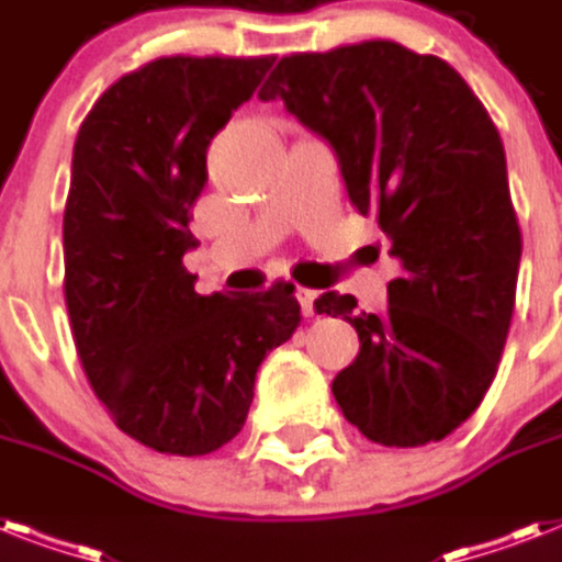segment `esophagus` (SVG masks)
Here are the masks:
<instances>
[{
    "instance_id": "obj_1",
    "label": "esophagus",
    "mask_w": 562,
    "mask_h": 562,
    "mask_svg": "<svg viewBox=\"0 0 562 562\" xmlns=\"http://www.w3.org/2000/svg\"><path fill=\"white\" fill-rule=\"evenodd\" d=\"M297 300H300V308H303V315H306V317L315 315L317 291H312V289H297Z\"/></svg>"
}]
</instances>
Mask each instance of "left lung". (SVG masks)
Segmentation results:
<instances>
[{"label": "left lung", "instance_id": "1", "mask_svg": "<svg viewBox=\"0 0 562 562\" xmlns=\"http://www.w3.org/2000/svg\"><path fill=\"white\" fill-rule=\"evenodd\" d=\"M259 99L333 145L352 206L402 268L382 315L338 291L315 300L361 341L335 402L373 443L443 440L496 379L516 306L522 233L493 119L446 60L393 40L282 57Z\"/></svg>", "mask_w": 562, "mask_h": 562}]
</instances>
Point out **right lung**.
<instances>
[{
	"mask_svg": "<svg viewBox=\"0 0 562 562\" xmlns=\"http://www.w3.org/2000/svg\"><path fill=\"white\" fill-rule=\"evenodd\" d=\"M273 57H157L81 122L64 210V297L92 391L125 435L210 454L241 431L256 370L300 326L291 282L198 294L183 254L206 148Z\"/></svg>",
	"mask_w": 562,
	"mask_h": 562,
	"instance_id": "right-lung-1",
	"label": "right lung"
}]
</instances>
